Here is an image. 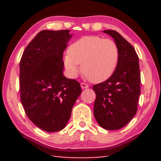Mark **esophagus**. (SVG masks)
Returning a JSON list of instances; mask_svg holds the SVG:
<instances>
[{
  "label": "esophagus",
  "mask_w": 161,
  "mask_h": 161,
  "mask_svg": "<svg viewBox=\"0 0 161 161\" xmlns=\"http://www.w3.org/2000/svg\"><path fill=\"white\" fill-rule=\"evenodd\" d=\"M80 85H81V87L82 89H86V88H88V87H89L88 84H86V83H84V82H81L80 84Z\"/></svg>",
  "instance_id": "esophagus-1"
}]
</instances>
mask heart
Listing matches in <instances>:
<instances>
[{
  "instance_id": "1",
  "label": "heart",
  "mask_w": 161,
  "mask_h": 161,
  "mask_svg": "<svg viewBox=\"0 0 161 161\" xmlns=\"http://www.w3.org/2000/svg\"><path fill=\"white\" fill-rule=\"evenodd\" d=\"M119 52L115 42L110 39L89 35L72 43L64 55V64L67 74L75 78L81 70L93 82L108 80L115 71Z\"/></svg>"
}]
</instances>
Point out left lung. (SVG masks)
<instances>
[{
    "instance_id": "obj_1",
    "label": "left lung",
    "mask_w": 161,
    "mask_h": 161,
    "mask_svg": "<svg viewBox=\"0 0 161 161\" xmlns=\"http://www.w3.org/2000/svg\"><path fill=\"white\" fill-rule=\"evenodd\" d=\"M103 32L114 40L119 58L113 75L93 86L96 94L94 115L101 127L118 130L126 126L137 111L141 93L139 59L135 49L118 32Z\"/></svg>"
}]
</instances>
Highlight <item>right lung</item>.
Wrapping results in <instances>:
<instances>
[{
  "label": "right lung",
  "instance_id": "add662e5",
  "mask_svg": "<svg viewBox=\"0 0 161 161\" xmlns=\"http://www.w3.org/2000/svg\"><path fill=\"white\" fill-rule=\"evenodd\" d=\"M69 30L42 31L24 50L20 62V100L27 116L40 129L66 126L81 93L80 84L63 75V52Z\"/></svg>",
  "mask_w": 161,
  "mask_h": 161
}]
</instances>
